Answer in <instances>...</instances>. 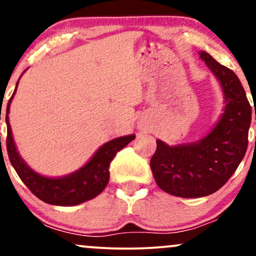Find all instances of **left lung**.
Returning a JSON list of instances; mask_svg holds the SVG:
<instances>
[{"label":"left lung","mask_w":256,"mask_h":256,"mask_svg":"<svg viewBox=\"0 0 256 256\" xmlns=\"http://www.w3.org/2000/svg\"><path fill=\"white\" fill-rule=\"evenodd\" d=\"M200 58L222 85L224 113L213 130L198 142L170 146L156 140V152L150 158L158 188L185 198L210 195L231 178L246 155L252 122V107L234 72L208 52H200Z\"/></svg>","instance_id":"8db88e82"}]
</instances>
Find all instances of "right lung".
Listing matches in <instances>:
<instances>
[{
    "instance_id": "1",
    "label": "right lung",
    "mask_w": 256,
    "mask_h": 256,
    "mask_svg": "<svg viewBox=\"0 0 256 256\" xmlns=\"http://www.w3.org/2000/svg\"><path fill=\"white\" fill-rule=\"evenodd\" d=\"M18 86V83H16ZM13 95L7 104L6 122H7V152L12 166L18 176L34 196L43 202L55 206H76L96 198L107 186L110 180V166L116 152L122 150L132 140L134 134L118 137L104 143L94 156L82 168L71 174L58 178H49L38 174L28 166L16 150L12 128L10 125V106Z\"/></svg>"
}]
</instances>
